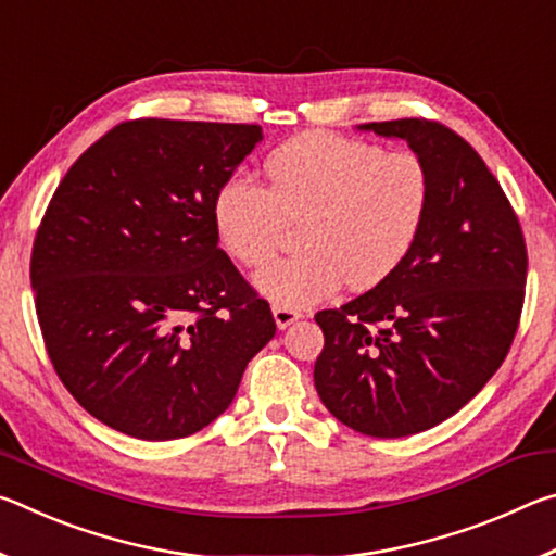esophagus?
<instances>
[{
	"instance_id": "obj_1",
	"label": "esophagus",
	"mask_w": 556,
	"mask_h": 556,
	"mask_svg": "<svg viewBox=\"0 0 556 556\" xmlns=\"http://www.w3.org/2000/svg\"><path fill=\"white\" fill-rule=\"evenodd\" d=\"M271 316H275V324H277V328H287V326H291L294 321H299L301 316V312H296V308H287V306H275L271 308Z\"/></svg>"
}]
</instances>
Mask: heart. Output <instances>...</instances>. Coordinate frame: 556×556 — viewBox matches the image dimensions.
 Listing matches in <instances>:
<instances>
[{
  "label": "heart",
  "instance_id": "1",
  "mask_svg": "<svg viewBox=\"0 0 556 556\" xmlns=\"http://www.w3.org/2000/svg\"><path fill=\"white\" fill-rule=\"evenodd\" d=\"M265 188L228 176L215 188V240L242 267H262L285 240L287 223H304L294 257L255 277L275 306L304 308L348 281L355 291L382 285L417 242L431 203V176L414 152L326 131H306L265 159Z\"/></svg>",
  "mask_w": 556,
  "mask_h": 556
}]
</instances>
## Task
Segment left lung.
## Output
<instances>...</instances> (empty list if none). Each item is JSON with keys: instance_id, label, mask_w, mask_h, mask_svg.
I'll return each instance as SVG.
<instances>
[{"instance_id": "8db88e82", "label": "left lung", "mask_w": 556, "mask_h": 556, "mask_svg": "<svg viewBox=\"0 0 556 556\" xmlns=\"http://www.w3.org/2000/svg\"><path fill=\"white\" fill-rule=\"evenodd\" d=\"M425 159L431 203L407 260L382 285L316 314L314 384L361 434L400 439L441 425L501 368L520 324V220L473 147L431 119L361 125Z\"/></svg>"}]
</instances>
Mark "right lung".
<instances>
[{"mask_svg": "<svg viewBox=\"0 0 556 556\" xmlns=\"http://www.w3.org/2000/svg\"><path fill=\"white\" fill-rule=\"evenodd\" d=\"M260 142V125L122 122L55 188L31 252L36 314L65 390L102 425L195 434L275 336L211 223L215 188Z\"/></svg>", "mask_w": 556, "mask_h": 556, "instance_id": "obj_1", "label": "right lung"}]
</instances>
